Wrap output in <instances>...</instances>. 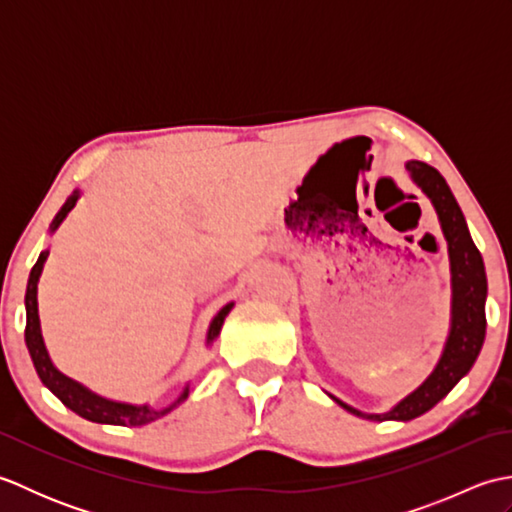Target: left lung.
<instances>
[{
  "label": "left lung",
  "mask_w": 512,
  "mask_h": 512,
  "mask_svg": "<svg viewBox=\"0 0 512 512\" xmlns=\"http://www.w3.org/2000/svg\"><path fill=\"white\" fill-rule=\"evenodd\" d=\"M405 171L411 182L427 195L436 209L442 235L447 239L449 268H451V323L444 341L442 354L436 367L422 383L398 400L394 407L383 413H365L354 409L347 402L328 394L336 405L365 420H400L407 422L433 409L460 380L471 372L473 363L480 356L486 336V270L480 250L473 244V237L466 226L460 204L455 202L447 180L429 167L427 162L407 160Z\"/></svg>",
  "instance_id": "1"
}]
</instances>
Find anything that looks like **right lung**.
Masks as SVG:
<instances>
[{
	"label": "right lung",
	"instance_id": "right-lung-1",
	"mask_svg": "<svg viewBox=\"0 0 512 512\" xmlns=\"http://www.w3.org/2000/svg\"><path fill=\"white\" fill-rule=\"evenodd\" d=\"M81 198V189H74L65 204L59 209V213L54 215V220L50 222V235L57 231V228L63 224L65 217L74 209V204ZM50 255V248H43L39 253L37 264L32 266L30 277H28V286H26V347L32 358V365L37 369V376L41 378V383L46 385L54 396H57L65 407L72 409L74 413H79L81 418L90 420V422H99V424H118V427H143V424L156 422L162 416H167L176 407H180L184 400L189 398L191 383L184 385L180 391V396L169 402L165 407H154L149 402H143V405H132V402H121V400H112L99 396L96 391L90 387H85L79 380H74L70 376H65L59 372L57 365L52 363V358L48 354L46 341H43L41 334V321H39V301H37V290H39V277L43 273V264ZM235 303H226L220 312L215 314L209 323V330H206V347H211L215 343L217 336H220V330L224 325V319L228 317V312L233 310Z\"/></svg>",
	"mask_w": 512,
	"mask_h": 512
}]
</instances>
